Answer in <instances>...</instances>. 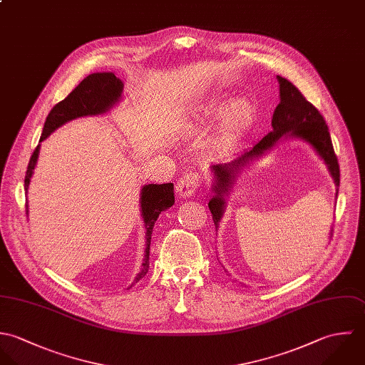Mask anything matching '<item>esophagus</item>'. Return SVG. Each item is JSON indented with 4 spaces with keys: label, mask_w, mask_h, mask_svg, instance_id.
<instances>
[{
    "label": "esophagus",
    "mask_w": 365,
    "mask_h": 365,
    "mask_svg": "<svg viewBox=\"0 0 365 365\" xmlns=\"http://www.w3.org/2000/svg\"><path fill=\"white\" fill-rule=\"evenodd\" d=\"M200 186V175L196 172H189L185 173L176 185V193L180 197H189L196 193V190Z\"/></svg>",
    "instance_id": "esophagus-1"
}]
</instances>
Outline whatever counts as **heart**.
Listing matches in <instances>:
<instances>
[{
	"mask_svg": "<svg viewBox=\"0 0 365 365\" xmlns=\"http://www.w3.org/2000/svg\"><path fill=\"white\" fill-rule=\"evenodd\" d=\"M224 110L222 103H213L207 107V114H220ZM254 110L248 103H240L237 104L227 115V127L230 131H238L248 125L252 120Z\"/></svg>",
	"mask_w": 365,
	"mask_h": 365,
	"instance_id": "obj_1",
	"label": "heart"
}]
</instances>
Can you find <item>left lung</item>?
Returning <instances> with one entry per match:
<instances>
[{
	"label": "left lung",
	"mask_w": 365,
	"mask_h": 365,
	"mask_svg": "<svg viewBox=\"0 0 365 365\" xmlns=\"http://www.w3.org/2000/svg\"><path fill=\"white\" fill-rule=\"evenodd\" d=\"M279 81V94L281 101L275 108L272 117V131L265 135L258 144L252 146V149L245 150L234 160L227 163L212 165V172L215 173V192L216 196L209 202V209L213 215V221L216 227H219V221L224 212V195L230 190L237 172H241L242 166H245L250 160L264 153L267 149L274 145L284 135L299 137L317 150V153L324 159L334 183L340 186V166L337 156L334 153V148L331 144L330 133L323 115L319 110L304 98L300 90L285 77L278 76ZM336 193V196H337ZM333 235V230H331Z\"/></svg>",
	"instance_id": "left-lung-1"
}]
</instances>
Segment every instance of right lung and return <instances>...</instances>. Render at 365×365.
Instances as JSON below:
<instances>
[{
    "label": "right lung",
    "mask_w": 365,
    "mask_h": 365,
    "mask_svg": "<svg viewBox=\"0 0 365 365\" xmlns=\"http://www.w3.org/2000/svg\"><path fill=\"white\" fill-rule=\"evenodd\" d=\"M123 81L115 77L113 72H100V73L88 74L73 91L61 103H58L46 117L42 137L39 140L43 141L48 138L56 128L63 125L65 123L83 115H96L107 111L121 96ZM39 145L35 148L25 175V190H28L31 176L34 173V168L38 160ZM175 203L173 196V183L163 185H146L141 193V212L146 228L145 258L143 262V269L137 275L135 281L130 288H133L137 282H140L149 269V245H150V234L155 225V221L159 217L160 212L169 209ZM28 213V207H26Z\"/></svg>",
    "instance_id": "add662e5"
}]
</instances>
